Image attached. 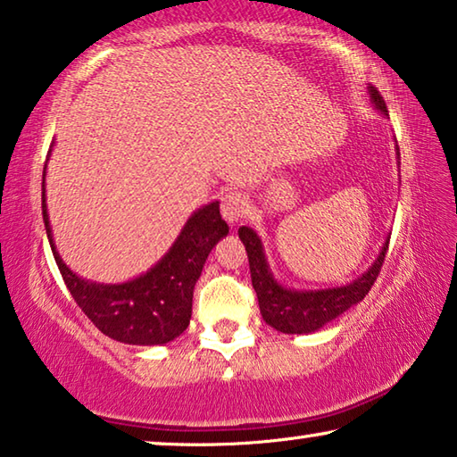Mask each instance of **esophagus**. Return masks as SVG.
<instances>
[{"instance_id": "esophagus-1", "label": "esophagus", "mask_w": 457, "mask_h": 457, "mask_svg": "<svg viewBox=\"0 0 457 457\" xmlns=\"http://www.w3.org/2000/svg\"><path fill=\"white\" fill-rule=\"evenodd\" d=\"M245 212H248V203H245L244 195L236 193V191L223 195V197H221V215L228 223H237L245 215Z\"/></svg>"}]
</instances>
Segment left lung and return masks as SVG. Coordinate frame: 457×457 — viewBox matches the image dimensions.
<instances>
[{
	"label": "left lung",
	"instance_id": "obj_1",
	"mask_svg": "<svg viewBox=\"0 0 457 457\" xmlns=\"http://www.w3.org/2000/svg\"><path fill=\"white\" fill-rule=\"evenodd\" d=\"M368 93H370L376 110L388 115L386 104L380 97V93L374 87H368ZM237 234H240V240L245 245V252H248L252 287H254L258 296L262 320L270 328L282 333H313L321 329L325 323H329L331 320L342 315L344 311L358 305L372 288L376 277L380 274V268L388 250L386 240L378 258L374 260V264L360 278L347 282L344 287L320 288V291H295V288L282 287L272 277L262 250V242H260L256 231L242 226L237 229Z\"/></svg>",
	"mask_w": 457,
	"mask_h": 457
}]
</instances>
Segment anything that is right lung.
Wrapping results in <instances>:
<instances>
[{
	"label": "right lung",
	"instance_id": "obj_1",
	"mask_svg": "<svg viewBox=\"0 0 457 457\" xmlns=\"http://www.w3.org/2000/svg\"><path fill=\"white\" fill-rule=\"evenodd\" d=\"M42 220L72 299L101 333L129 345L169 344L189 328L195 282L201 277L209 252L229 231L221 220L220 203H209L189 217L172 248L146 274L121 285H99L77 277L62 262L53 242L45 193Z\"/></svg>",
	"mask_w": 457,
	"mask_h": 457
}]
</instances>
